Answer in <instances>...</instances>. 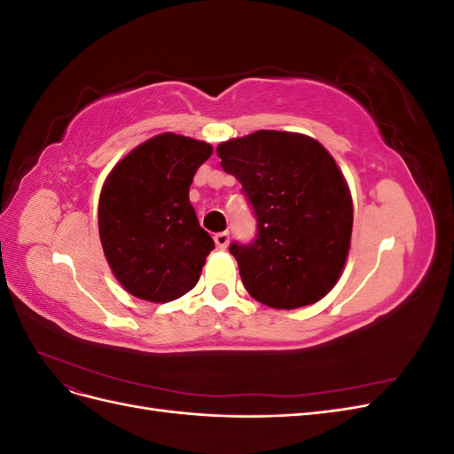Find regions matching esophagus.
Returning a JSON list of instances; mask_svg holds the SVG:
<instances>
[{"mask_svg":"<svg viewBox=\"0 0 454 454\" xmlns=\"http://www.w3.org/2000/svg\"><path fill=\"white\" fill-rule=\"evenodd\" d=\"M214 240H215V246H217V248L225 250V248H227V244H229V232H227V231L215 232V235H214Z\"/></svg>","mask_w":454,"mask_h":454,"instance_id":"34e87169","label":"esophagus"}]
</instances>
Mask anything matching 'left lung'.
Returning a JSON list of instances; mask_svg holds the SVG:
<instances>
[{
    "mask_svg": "<svg viewBox=\"0 0 454 454\" xmlns=\"http://www.w3.org/2000/svg\"><path fill=\"white\" fill-rule=\"evenodd\" d=\"M217 157L257 223L252 242L229 246L246 290L272 309L320 301L347 263L354 217L333 157L309 136L278 130L219 144Z\"/></svg>",
    "mask_w": 454,
    "mask_h": 454,
    "instance_id": "8db88e82",
    "label": "left lung"
}]
</instances>
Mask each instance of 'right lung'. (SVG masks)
<instances>
[{
    "label": "right lung",
    "instance_id": "obj_1",
    "mask_svg": "<svg viewBox=\"0 0 454 454\" xmlns=\"http://www.w3.org/2000/svg\"><path fill=\"white\" fill-rule=\"evenodd\" d=\"M212 145L172 132L155 136L107 176L98 204L100 240L125 290L168 303L193 290L214 240L189 202V185Z\"/></svg>",
    "mask_w": 454,
    "mask_h": 454
}]
</instances>
